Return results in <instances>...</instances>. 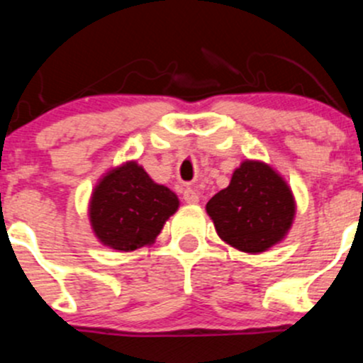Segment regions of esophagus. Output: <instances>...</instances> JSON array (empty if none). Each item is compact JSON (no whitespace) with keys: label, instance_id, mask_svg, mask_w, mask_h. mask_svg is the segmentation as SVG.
Returning <instances> with one entry per match:
<instances>
[{"label":"esophagus","instance_id":"1","mask_svg":"<svg viewBox=\"0 0 363 363\" xmlns=\"http://www.w3.org/2000/svg\"><path fill=\"white\" fill-rule=\"evenodd\" d=\"M182 199H184L186 203H199L200 193L193 188H184V191H182Z\"/></svg>","mask_w":363,"mask_h":363}]
</instances>
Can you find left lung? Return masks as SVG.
Returning <instances> with one entry per match:
<instances>
[{
    "instance_id": "obj_1",
    "label": "left lung",
    "mask_w": 363,
    "mask_h": 363,
    "mask_svg": "<svg viewBox=\"0 0 363 363\" xmlns=\"http://www.w3.org/2000/svg\"><path fill=\"white\" fill-rule=\"evenodd\" d=\"M207 214L225 242L244 252H263L284 239L295 216L291 189L262 161H244L228 188L207 202Z\"/></svg>"
}]
</instances>
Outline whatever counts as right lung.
<instances>
[{"label": "right lung", "mask_w": 363, "mask_h": 363, "mask_svg": "<svg viewBox=\"0 0 363 363\" xmlns=\"http://www.w3.org/2000/svg\"><path fill=\"white\" fill-rule=\"evenodd\" d=\"M179 199L156 184L135 161L108 172L94 188L91 226L105 246L135 251L155 242L164 221L177 211Z\"/></svg>", "instance_id": "right-lung-1"}]
</instances>
